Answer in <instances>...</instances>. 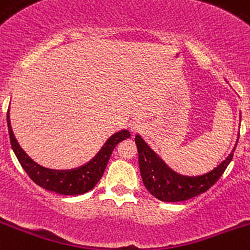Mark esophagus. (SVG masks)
I'll return each instance as SVG.
<instances>
[{
  "label": "esophagus",
  "mask_w": 250,
  "mask_h": 250,
  "mask_svg": "<svg viewBox=\"0 0 250 250\" xmlns=\"http://www.w3.org/2000/svg\"><path fill=\"white\" fill-rule=\"evenodd\" d=\"M130 129H132L133 133H137V132H140V130L143 129V123L140 122H134L132 125V127H130Z\"/></svg>",
  "instance_id": "esophagus-1"
}]
</instances>
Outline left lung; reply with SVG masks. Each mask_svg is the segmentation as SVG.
Segmentation results:
<instances>
[{"instance_id": "obj_1", "label": "left lung", "mask_w": 250, "mask_h": 250, "mask_svg": "<svg viewBox=\"0 0 250 250\" xmlns=\"http://www.w3.org/2000/svg\"><path fill=\"white\" fill-rule=\"evenodd\" d=\"M135 144L138 149L140 174L145 188L156 199L166 203L192 199L210 189L224 174L225 169L233 159L234 151L233 149L226 160L212 171L203 176L184 177L169 169L139 135L135 137Z\"/></svg>"}]
</instances>
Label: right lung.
I'll use <instances>...</instances> for the list:
<instances>
[{
	"label": "right lung",
	"instance_id": "right-lung-1",
	"mask_svg": "<svg viewBox=\"0 0 250 250\" xmlns=\"http://www.w3.org/2000/svg\"><path fill=\"white\" fill-rule=\"evenodd\" d=\"M7 122H8V133L12 149L26 174L38 186L42 187L43 189L63 195H79L93 189L103 177L116 145L130 137L128 130L116 133L105 143L103 149L90 162L76 169L56 171V169H48L39 166L21 150L13 135L9 118H7Z\"/></svg>",
	"mask_w": 250,
	"mask_h": 250
}]
</instances>
